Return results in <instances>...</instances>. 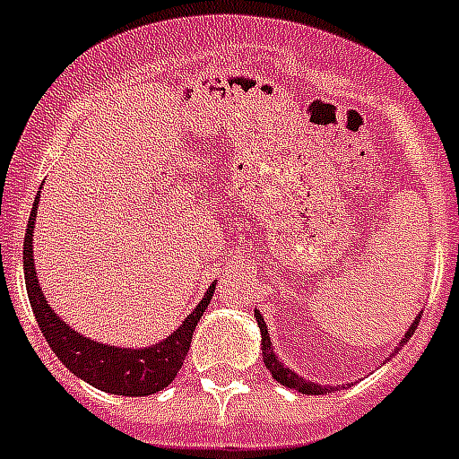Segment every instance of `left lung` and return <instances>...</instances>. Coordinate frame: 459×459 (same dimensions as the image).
Returning a JSON list of instances; mask_svg holds the SVG:
<instances>
[{
  "label": "left lung",
  "instance_id": "1",
  "mask_svg": "<svg viewBox=\"0 0 459 459\" xmlns=\"http://www.w3.org/2000/svg\"><path fill=\"white\" fill-rule=\"evenodd\" d=\"M254 317H256V322H259V329H261V354H264V364H265V368L273 373V378H275L277 383H282L284 387H289V390L301 392V394H326L331 387H322V385H317V383H310V380H306V378H299V376H296L291 368H287L282 361L277 359L275 352H273V348H271L268 326H265V322H264V317H261L259 310H254ZM415 326H418V319H415L413 325H411V329L406 331V336L402 338V342H399V350H402L403 342L411 338V333L415 331Z\"/></svg>",
  "mask_w": 459,
  "mask_h": 459
}]
</instances>
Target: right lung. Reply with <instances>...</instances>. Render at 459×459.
Here are the masks:
<instances>
[{
    "mask_svg": "<svg viewBox=\"0 0 459 459\" xmlns=\"http://www.w3.org/2000/svg\"><path fill=\"white\" fill-rule=\"evenodd\" d=\"M37 205H39V195H37V203H34L30 221H27L22 265H25L27 299H30L34 317H37V325H39L46 342L57 354V359L81 380H86L92 387L109 392V394L146 396L168 387L186 359L191 336H194L195 325L200 322L203 313L210 306L214 284L207 289L205 299L194 307V313L184 319L182 326L152 348H114V345L91 341V338L81 336L79 331H74L69 325H65L63 319L53 313L48 301L44 299V291L39 289L32 256V230L34 221H37Z\"/></svg>",
    "mask_w": 459,
    "mask_h": 459,
    "instance_id": "obj_1",
    "label": "right lung"
}]
</instances>
